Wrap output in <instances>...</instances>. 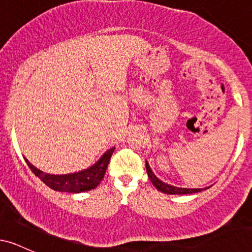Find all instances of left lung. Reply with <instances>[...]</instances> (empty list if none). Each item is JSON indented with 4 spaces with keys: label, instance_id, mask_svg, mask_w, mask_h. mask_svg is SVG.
Wrapping results in <instances>:
<instances>
[{
    "label": "left lung",
    "instance_id": "obj_1",
    "mask_svg": "<svg viewBox=\"0 0 252 252\" xmlns=\"http://www.w3.org/2000/svg\"><path fill=\"white\" fill-rule=\"evenodd\" d=\"M146 168H147V173H148V178L149 180L152 181V184L156 187V189L160 190V192L166 193V194H192V193H198L201 192V190L210 189V187H205V189H182V187H176V186H172V185L166 184L162 180L156 176L154 173H153L152 168H150L148 161H146Z\"/></svg>",
    "mask_w": 252,
    "mask_h": 252
}]
</instances>
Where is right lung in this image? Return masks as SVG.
<instances>
[{"instance_id": "obj_1", "label": "right lung", "mask_w": 252, "mask_h": 252, "mask_svg": "<svg viewBox=\"0 0 252 252\" xmlns=\"http://www.w3.org/2000/svg\"><path fill=\"white\" fill-rule=\"evenodd\" d=\"M114 150L115 147L106 150V152L100 156L99 160H98L94 164H92L91 167H89V168L79 170V172L60 175L50 174V173L42 172V170L37 169L35 166H33L26 158L25 160L32 172H33L43 184L47 185L50 189L58 190V192L82 193L96 189L98 185L100 184V181H102L104 174H105L106 172V168H108L109 161L110 158H111Z\"/></svg>"}]
</instances>
